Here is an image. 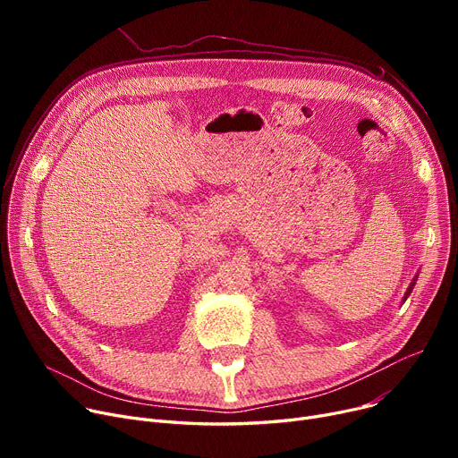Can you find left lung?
Instances as JSON below:
<instances>
[{
	"mask_svg": "<svg viewBox=\"0 0 458 458\" xmlns=\"http://www.w3.org/2000/svg\"><path fill=\"white\" fill-rule=\"evenodd\" d=\"M416 280H418V275H416V278L411 282V285H408V290H406V293H404V297H403V302L408 299V295L412 293V290H414V285H416Z\"/></svg>",
	"mask_w": 458,
	"mask_h": 458,
	"instance_id": "8db88e82",
	"label": "left lung"
}]
</instances>
